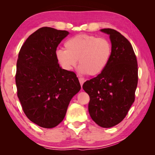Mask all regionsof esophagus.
<instances>
[{"label": "esophagus", "mask_w": 155, "mask_h": 155, "mask_svg": "<svg viewBox=\"0 0 155 155\" xmlns=\"http://www.w3.org/2000/svg\"><path fill=\"white\" fill-rule=\"evenodd\" d=\"M78 80H79V82H80V84L81 85V87H82L83 84L84 83V82H85V79H84V78H78Z\"/></svg>", "instance_id": "1"}]
</instances>
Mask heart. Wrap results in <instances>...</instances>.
I'll use <instances>...</instances> for the list:
<instances>
[{
  "label": "heart",
  "mask_w": 155,
  "mask_h": 155,
  "mask_svg": "<svg viewBox=\"0 0 155 155\" xmlns=\"http://www.w3.org/2000/svg\"><path fill=\"white\" fill-rule=\"evenodd\" d=\"M64 48L55 53L60 67L65 71H71L78 60L80 73L92 77L104 71L112 54V45L108 39L88 34H78L68 39Z\"/></svg>",
  "instance_id": "b5f03b06"
}]
</instances>
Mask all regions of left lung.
<instances>
[{
  "label": "left lung",
  "instance_id": "1",
  "mask_svg": "<svg viewBox=\"0 0 155 155\" xmlns=\"http://www.w3.org/2000/svg\"><path fill=\"white\" fill-rule=\"evenodd\" d=\"M101 31L109 35L111 57L104 71L84 83L83 88L90 96L88 110L91 119L100 127L110 128L124 120L135 101L137 61L124 36L111 28Z\"/></svg>",
  "mask_w": 155,
  "mask_h": 155
}]
</instances>
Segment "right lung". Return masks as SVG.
<instances>
[{
  "label": "right lung",
  "instance_id": "obj_1",
  "mask_svg": "<svg viewBox=\"0 0 155 155\" xmlns=\"http://www.w3.org/2000/svg\"><path fill=\"white\" fill-rule=\"evenodd\" d=\"M69 32L42 27L22 46L17 61V95L25 115L41 127H55L64 120L72 97L81 90L74 72L63 70L56 51Z\"/></svg>",
  "mask_w": 155,
  "mask_h": 155
}]
</instances>
